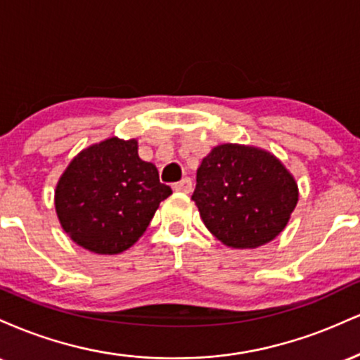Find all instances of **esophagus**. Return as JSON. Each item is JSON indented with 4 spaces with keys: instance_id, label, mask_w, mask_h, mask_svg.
<instances>
[{
    "instance_id": "esophagus-1",
    "label": "esophagus",
    "mask_w": 360,
    "mask_h": 360,
    "mask_svg": "<svg viewBox=\"0 0 360 360\" xmlns=\"http://www.w3.org/2000/svg\"><path fill=\"white\" fill-rule=\"evenodd\" d=\"M174 189L179 193H191L193 189V181L189 179V177H184V179H181L179 183L174 184Z\"/></svg>"
}]
</instances>
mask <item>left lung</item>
<instances>
[{
	"label": "left lung",
	"mask_w": 360,
	"mask_h": 360,
	"mask_svg": "<svg viewBox=\"0 0 360 360\" xmlns=\"http://www.w3.org/2000/svg\"><path fill=\"white\" fill-rule=\"evenodd\" d=\"M191 200L218 240L255 249L283 232L298 203V186L269 152L225 143L203 159Z\"/></svg>",
	"instance_id": "left-lung-1"
}]
</instances>
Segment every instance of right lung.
<instances>
[{
	"instance_id": "obj_1",
	"label": "right lung",
	"mask_w": 360,
	"mask_h": 360,
	"mask_svg": "<svg viewBox=\"0 0 360 360\" xmlns=\"http://www.w3.org/2000/svg\"><path fill=\"white\" fill-rule=\"evenodd\" d=\"M172 189L154 164L139 157L137 140L108 139L77 154L56 189L62 229L94 254L134 245Z\"/></svg>"
}]
</instances>
